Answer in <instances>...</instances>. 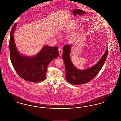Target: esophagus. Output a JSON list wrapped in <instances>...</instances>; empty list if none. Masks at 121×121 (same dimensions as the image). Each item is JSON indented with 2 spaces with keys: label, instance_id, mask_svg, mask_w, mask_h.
I'll list each match as a JSON object with an SVG mask.
<instances>
[{
  "label": "esophagus",
  "instance_id": "obj_1",
  "mask_svg": "<svg viewBox=\"0 0 121 121\" xmlns=\"http://www.w3.org/2000/svg\"><path fill=\"white\" fill-rule=\"evenodd\" d=\"M58 52H59V55H60V56L62 55V54H63V50H62V49H61V48H59V49H58Z\"/></svg>",
  "mask_w": 121,
  "mask_h": 121
}]
</instances>
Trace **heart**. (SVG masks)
Listing matches in <instances>:
<instances>
[{
  "instance_id": "1",
  "label": "heart",
  "mask_w": 121,
  "mask_h": 121,
  "mask_svg": "<svg viewBox=\"0 0 121 121\" xmlns=\"http://www.w3.org/2000/svg\"><path fill=\"white\" fill-rule=\"evenodd\" d=\"M79 27V24L78 23H77L75 21H73L72 22V23H71L70 26L69 27V29L70 30H74L75 29L78 28ZM77 37V35H73L72 37V39H75Z\"/></svg>"
}]
</instances>
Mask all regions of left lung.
Here are the masks:
<instances>
[{
    "label": "left lung",
    "instance_id": "left-lung-1",
    "mask_svg": "<svg viewBox=\"0 0 121 121\" xmlns=\"http://www.w3.org/2000/svg\"><path fill=\"white\" fill-rule=\"evenodd\" d=\"M71 45L67 44L63 47L62 58L65 64L66 79L72 84L80 85L92 80L98 74L102 68L108 54V48L103 57L95 65L85 70L77 69L73 64L70 58V52Z\"/></svg>",
    "mask_w": 121,
    "mask_h": 121
}]
</instances>
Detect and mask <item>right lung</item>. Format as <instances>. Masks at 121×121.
<instances>
[{
    "label": "right lung",
    "instance_id": "1",
    "mask_svg": "<svg viewBox=\"0 0 121 121\" xmlns=\"http://www.w3.org/2000/svg\"><path fill=\"white\" fill-rule=\"evenodd\" d=\"M17 23L12 29L9 47L12 64L17 74L25 80L39 82L46 78L48 64L59 56L58 47L44 45L37 55L28 57L21 54L17 49L14 40L13 33Z\"/></svg>",
    "mask_w": 121,
    "mask_h": 121
}]
</instances>
